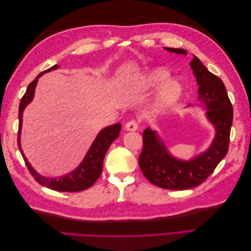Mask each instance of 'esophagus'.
<instances>
[{
    "instance_id": "1",
    "label": "esophagus",
    "mask_w": 251,
    "mask_h": 251,
    "mask_svg": "<svg viewBox=\"0 0 251 251\" xmlns=\"http://www.w3.org/2000/svg\"><path fill=\"white\" fill-rule=\"evenodd\" d=\"M138 128V125L137 123H136L135 120H132V121H128V123L125 126V130L127 131V132H132V131H137Z\"/></svg>"
}]
</instances>
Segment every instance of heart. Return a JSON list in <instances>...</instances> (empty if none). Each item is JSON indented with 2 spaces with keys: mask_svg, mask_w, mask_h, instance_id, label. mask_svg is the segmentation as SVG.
<instances>
[{
  "mask_svg": "<svg viewBox=\"0 0 251 251\" xmlns=\"http://www.w3.org/2000/svg\"><path fill=\"white\" fill-rule=\"evenodd\" d=\"M172 73L164 67H154L139 76L138 81L142 89L158 90L151 109L154 114H161L170 110L183 95L184 87L178 79H171Z\"/></svg>",
  "mask_w": 251,
  "mask_h": 251,
  "instance_id": "1",
  "label": "heart"
}]
</instances>
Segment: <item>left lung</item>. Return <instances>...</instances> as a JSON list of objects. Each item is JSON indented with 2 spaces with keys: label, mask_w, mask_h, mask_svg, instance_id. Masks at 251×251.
Masks as SVG:
<instances>
[{
  "label": "left lung",
  "mask_w": 251,
  "mask_h": 251,
  "mask_svg": "<svg viewBox=\"0 0 251 251\" xmlns=\"http://www.w3.org/2000/svg\"><path fill=\"white\" fill-rule=\"evenodd\" d=\"M164 49L177 54H187L181 48ZM189 66L199 88L197 102L187 108L197 105L205 110V118L215 128L214 139L206 150L184 160L171 153L157 131L147 127L143 132V149L139 156L144 177L151 184L173 191L198 186L214 172L228 151L232 125V105L223 81L209 72L196 55H193Z\"/></svg>",
  "instance_id": "obj_1"
}]
</instances>
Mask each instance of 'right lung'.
<instances>
[{
    "instance_id": "1",
    "label": "right lung",
    "mask_w": 251,
    "mask_h": 251,
    "mask_svg": "<svg viewBox=\"0 0 251 251\" xmlns=\"http://www.w3.org/2000/svg\"><path fill=\"white\" fill-rule=\"evenodd\" d=\"M59 66L54 65L49 69L43 71L40 73L35 79L28 86L26 93L23 96L20 103L19 109V133H18V143L21 154L24 158V161L27 165L29 172L31 173L34 179L39 182L40 184L46 186L52 191L56 192H80L85 191V189L92 186L95 181L100 178L101 171H102V164L105 154L112 144V142L118 138L119 132L121 128V124H115L112 126H108L103 127L101 131H100L96 135V138L91 144L87 154L83 157L81 162L76 166L73 171L63 175L60 177H48L43 176V175L37 173L32 165L28 161L27 157L25 156L24 151L21 147V134H22V126H23V113H24L27 105L33 100L35 88L37 85L39 78L44 75L45 73H48L50 71L58 69Z\"/></svg>"
}]
</instances>
